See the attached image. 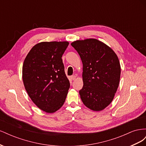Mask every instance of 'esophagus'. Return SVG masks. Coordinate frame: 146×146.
<instances>
[{
	"label": "esophagus",
	"mask_w": 146,
	"mask_h": 146,
	"mask_svg": "<svg viewBox=\"0 0 146 146\" xmlns=\"http://www.w3.org/2000/svg\"><path fill=\"white\" fill-rule=\"evenodd\" d=\"M71 78L72 79V80H76V76H72Z\"/></svg>",
	"instance_id": "34e87169"
}]
</instances>
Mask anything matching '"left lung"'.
<instances>
[{
	"instance_id": "1",
	"label": "left lung",
	"mask_w": 146,
	"mask_h": 146,
	"mask_svg": "<svg viewBox=\"0 0 146 146\" xmlns=\"http://www.w3.org/2000/svg\"><path fill=\"white\" fill-rule=\"evenodd\" d=\"M83 63L82 89L79 94L83 104L93 111H101L114 99L119 86L121 65L111 48L96 39L71 43Z\"/></svg>"
}]
</instances>
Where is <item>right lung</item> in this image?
<instances>
[{"instance_id":"obj_1","label":"right lung","mask_w":146,"mask_h":146,"mask_svg":"<svg viewBox=\"0 0 146 146\" xmlns=\"http://www.w3.org/2000/svg\"><path fill=\"white\" fill-rule=\"evenodd\" d=\"M68 41L41 42L25 57L23 80L28 95L42 111L52 113L64 104L70 83L61 57Z\"/></svg>"}]
</instances>
